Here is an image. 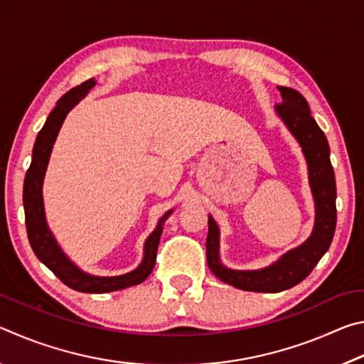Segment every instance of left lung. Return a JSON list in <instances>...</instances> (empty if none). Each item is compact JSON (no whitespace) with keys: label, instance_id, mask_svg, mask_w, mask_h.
I'll list each match as a JSON object with an SVG mask.
<instances>
[{"label":"left lung","instance_id":"obj_1","mask_svg":"<svg viewBox=\"0 0 364 364\" xmlns=\"http://www.w3.org/2000/svg\"><path fill=\"white\" fill-rule=\"evenodd\" d=\"M282 102L276 104V114L299 141L308 164V178L315 199V226L306 241L289 250L267 268L242 271L226 268L220 260V230L208 215L207 264L212 273L226 284L252 292H281L304 281L321 257L328 252L336 231V176L329 159V144L321 128L311 117L310 107L299 91L278 86Z\"/></svg>","mask_w":364,"mask_h":364}]
</instances>
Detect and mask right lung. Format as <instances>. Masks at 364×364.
I'll list each match as a JSON object with an SVG mask.
<instances>
[{
	"instance_id": "right-lung-1",
	"label": "right lung",
	"mask_w": 364,
	"mask_h": 364,
	"mask_svg": "<svg viewBox=\"0 0 364 364\" xmlns=\"http://www.w3.org/2000/svg\"><path fill=\"white\" fill-rule=\"evenodd\" d=\"M95 85V78H90L82 85L67 91L58 101L56 107L51 110V114L48 115L45 125H43L38 136H36L32 152V164H30L27 170L26 181H23V208H26V226L28 241L35 255L38 257V260L45 263L65 286H69L73 291L86 294H106L141 284L151 274L154 264H156L157 247L160 234H162L164 230V223L173 210H168L159 220L157 228L149 234V237L144 242L143 262L139 263L136 269H133L127 274L93 276L85 273L59 247L58 241L54 239L53 232L49 231L46 223L45 205H43V180H45L54 141L58 138V133L60 127H63L67 114L83 100L86 93Z\"/></svg>"
}]
</instances>
